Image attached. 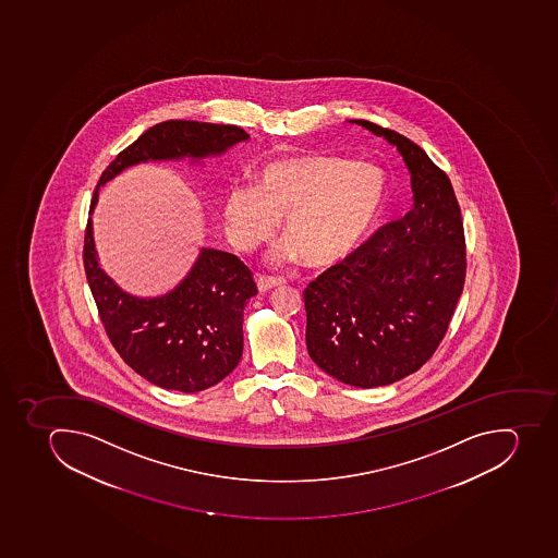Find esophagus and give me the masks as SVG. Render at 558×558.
Here are the masks:
<instances>
[{
	"instance_id": "esophagus-1",
	"label": "esophagus",
	"mask_w": 558,
	"mask_h": 558,
	"mask_svg": "<svg viewBox=\"0 0 558 558\" xmlns=\"http://www.w3.org/2000/svg\"><path fill=\"white\" fill-rule=\"evenodd\" d=\"M258 290L259 291H268L276 288V286L284 284V279L282 277H274V276H258Z\"/></svg>"
}]
</instances>
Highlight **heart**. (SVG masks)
Wrapping results in <instances>:
<instances>
[{
  "mask_svg": "<svg viewBox=\"0 0 558 558\" xmlns=\"http://www.w3.org/2000/svg\"><path fill=\"white\" fill-rule=\"evenodd\" d=\"M256 180V185L240 183L226 193L222 216L231 244L253 251L272 239L284 217L286 254L310 267L347 258L373 230L387 197L378 166L339 155L272 160Z\"/></svg>",
  "mask_w": 558,
  "mask_h": 558,
  "instance_id": "1",
  "label": "heart"
}]
</instances>
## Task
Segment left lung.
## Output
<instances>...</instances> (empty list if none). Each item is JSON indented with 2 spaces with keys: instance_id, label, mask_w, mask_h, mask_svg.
Segmentation results:
<instances>
[{
  "instance_id": "8db88e82",
  "label": "left lung",
  "mask_w": 558,
  "mask_h": 558,
  "mask_svg": "<svg viewBox=\"0 0 558 558\" xmlns=\"http://www.w3.org/2000/svg\"><path fill=\"white\" fill-rule=\"evenodd\" d=\"M353 122L398 146L415 203L305 288V344L327 375L371 389L412 375L440 347L463 293L466 244L444 169L399 132Z\"/></svg>"
}]
</instances>
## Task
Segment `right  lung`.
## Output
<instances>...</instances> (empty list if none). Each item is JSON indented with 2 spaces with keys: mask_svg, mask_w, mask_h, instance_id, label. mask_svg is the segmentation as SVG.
I'll use <instances>...</instances> for the list:
<instances>
[{
  "mask_svg": "<svg viewBox=\"0 0 558 558\" xmlns=\"http://www.w3.org/2000/svg\"><path fill=\"white\" fill-rule=\"evenodd\" d=\"M245 140L247 132L236 125L189 120L157 123L104 169L89 211L104 183L129 166L182 157L202 159ZM83 263L109 341L125 364L150 384L199 392L219 384L239 365L244 348V307L258 288L253 272L234 254L203 248L193 270L171 293L136 299L123 293L102 272L88 219Z\"/></svg>",
  "mask_w": 558,
  "mask_h": 558,
  "instance_id": "right-lung-1",
  "label": "right lung"
}]
</instances>
